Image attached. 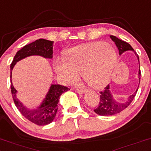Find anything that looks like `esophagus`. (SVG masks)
I'll return each mask as SVG.
<instances>
[{
  "label": "esophagus",
  "mask_w": 151,
  "mask_h": 151,
  "mask_svg": "<svg viewBox=\"0 0 151 151\" xmlns=\"http://www.w3.org/2000/svg\"><path fill=\"white\" fill-rule=\"evenodd\" d=\"M76 91L79 94H84L85 92V89L83 88V87H79V88L76 89Z\"/></svg>",
  "instance_id": "34e87169"
}]
</instances>
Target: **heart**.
Instances as JSON below:
<instances>
[{
	"mask_svg": "<svg viewBox=\"0 0 151 151\" xmlns=\"http://www.w3.org/2000/svg\"><path fill=\"white\" fill-rule=\"evenodd\" d=\"M64 59L54 61V69L64 84L79 79V73L88 86L100 89L109 83L117 62L116 51L102 41H94L67 49Z\"/></svg>",
	"mask_w": 151,
	"mask_h": 151,
	"instance_id": "1",
	"label": "heart"
}]
</instances>
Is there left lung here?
Returning <instances> with one entry per match:
<instances>
[{"instance_id": "8db88e82", "label": "left lung", "mask_w": 151, "mask_h": 151, "mask_svg": "<svg viewBox=\"0 0 151 151\" xmlns=\"http://www.w3.org/2000/svg\"><path fill=\"white\" fill-rule=\"evenodd\" d=\"M110 39L115 42V45L117 46V49L119 50V54H122L126 51H132L136 55L137 58V60L139 62V57L136 54L134 49H132V46L128 44V43L125 42V41L120 40L118 38H117L115 36H110ZM140 63V62H139ZM138 78H139V83H140V69L139 68V72H138ZM139 87V85H138ZM137 92V89H136L134 94L132 95L129 96L128 98L126 100L122 101H117L115 100L112 96V93L110 92V86L107 85L105 88V90L100 92V102H99V105L95 110H94V112L99 115L102 116H110V115H114L115 114L119 113L121 111L125 110L127 108L132 101L133 100L134 97H135V94H136Z\"/></svg>"}]
</instances>
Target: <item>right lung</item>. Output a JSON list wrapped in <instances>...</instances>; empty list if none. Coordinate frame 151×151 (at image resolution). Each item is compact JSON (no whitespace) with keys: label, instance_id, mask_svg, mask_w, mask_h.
<instances>
[{"label":"right lung","instance_id":"obj_1","mask_svg":"<svg viewBox=\"0 0 151 151\" xmlns=\"http://www.w3.org/2000/svg\"><path fill=\"white\" fill-rule=\"evenodd\" d=\"M53 44L54 41L46 39H38L31 44L24 46L16 54L11 64V78L12 77V70L18 62L30 56H41L46 59H52ZM11 89L13 99L18 110L21 115L27 120L37 125H46L50 124L55 118L58 110V102L62 93L69 90L67 87L60 84H51L46 94L45 98L40 105L35 109H29L23 105L16 97L17 90L13 85L11 79Z\"/></svg>","mask_w":151,"mask_h":151}]
</instances>
